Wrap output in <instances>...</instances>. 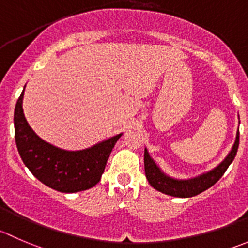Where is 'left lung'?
I'll use <instances>...</instances> for the list:
<instances>
[{
	"label": "left lung",
	"instance_id": "left-lung-1",
	"mask_svg": "<svg viewBox=\"0 0 248 248\" xmlns=\"http://www.w3.org/2000/svg\"><path fill=\"white\" fill-rule=\"evenodd\" d=\"M240 124V121H239ZM239 148V128L236 132V138L232 146V150L228 153L224 160L216 166L212 170L203 172L196 177L188 179H179V178L170 177V174L163 172L160 166L155 162L149 154L148 149L144 150V168H145V177L149 184L160 193L166 195L174 196V198H193L199 195L202 191L207 190L212 185H215L222 178L230 163L234 161L235 155Z\"/></svg>",
	"mask_w": 248,
	"mask_h": 248
}]
</instances>
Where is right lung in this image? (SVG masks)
I'll return each mask as SVG.
<instances>
[{
    "label": "right lung",
    "instance_id": "add662e5",
    "mask_svg": "<svg viewBox=\"0 0 248 248\" xmlns=\"http://www.w3.org/2000/svg\"><path fill=\"white\" fill-rule=\"evenodd\" d=\"M24 87L14 110L16 144L24 165L48 188L78 193L93 188L100 180L112 148L122 133L82 150L58 148L35 133L23 111Z\"/></svg>",
    "mask_w": 248,
    "mask_h": 248
}]
</instances>
